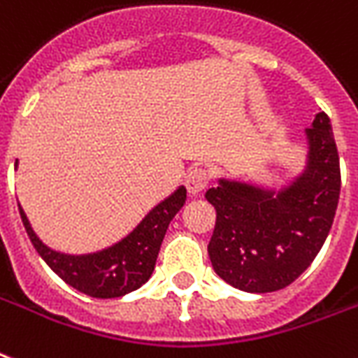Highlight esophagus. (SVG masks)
<instances>
[{
	"instance_id": "obj_1",
	"label": "esophagus",
	"mask_w": 358,
	"mask_h": 358,
	"mask_svg": "<svg viewBox=\"0 0 358 358\" xmlns=\"http://www.w3.org/2000/svg\"><path fill=\"white\" fill-rule=\"evenodd\" d=\"M208 184V173L204 169H193L185 176V187L189 191V195H199L201 191Z\"/></svg>"
}]
</instances>
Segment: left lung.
<instances>
[{"instance_id": "obj_1", "label": "left lung", "mask_w": 358, "mask_h": 358, "mask_svg": "<svg viewBox=\"0 0 358 358\" xmlns=\"http://www.w3.org/2000/svg\"><path fill=\"white\" fill-rule=\"evenodd\" d=\"M306 141V165L280 189L220 178L206 191L215 208L210 261L215 274L240 291L287 287L312 264L329 236L342 178L327 114H315Z\"/></svg>"}]
</instances>
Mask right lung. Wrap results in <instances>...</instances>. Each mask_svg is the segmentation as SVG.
I'll use <instances>...</instances> for the list:
<instances>
[{
  "label": "right lung",
  "instance_id": "obj_1",
  "mask_svg": "<svg viewBox=\"0 0 358 358\" xmlns=\"http://www.w3.org/2000/svg\"><path fill=\"white\" fill-rule=\"evenodd\" d=\"M18 169V159L15 163ZM185 204V187L178 189L155 204L143 222L127 236L94 253H71L52 250L35 234L26 212L20 210V217L31 244L43 261L50 266L67 285L94 299H118L135 291L148 282L155 268L161 242L165 238L169 223Z\"/></svg>",
  "mask_w": 358,
  "mask_h": 358
}]
</instances>
